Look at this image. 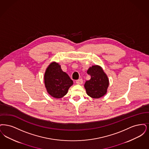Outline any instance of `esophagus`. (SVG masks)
I'll return each instance as SVG.
<instances>
[{"instance_id":"esophagus-1","label":"esophagus","mask_w":149,"mask_h":149,"mask_svg":"<svg viewBox=\"0 0 149 149\" xmlns=\"http://www.w3.org/2000/svg\"><path fill=\"white\" fill-rule=\"evenodd\" d=\"M76 84H82V83H83V80H82V79H77V81H76Z\"/></svg>"}]
</instances>
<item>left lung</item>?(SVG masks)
I'll list each match as a JSON object with an SVG mask.
<instances>
[{
  "label": "left lung",
  "mask_w": 149,
  "mask_h": 149,
  "mask_svg": "<svg viewBox=\"0 0 149 149\" xmlns=\"http://www.w3.org/2000/svg\"><path fill=\"white\" fill-rule=\"evenodd\" d=\"M91 78L84 84L87 94L93 98H98L106 93L109 85V79L102 68L97 65H92L87 70Z\"/></svg>",
  "instance_id": "1"
}]
</instances>
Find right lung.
<instances>
[{"instance_id":"1","label":"right lung","mask_w":149,"mask_h":149,"mask_svg":"<svg viewBox=\"0 0 149 149\" xmlns=\"http://www.w3.org/2000/svg\"><path fill=\"white\" fill-rule=\"evenodd\" d=\"M44 79L48 93L56 98L65 96L73 84L69 76L62 70L61 65L55 62L51 63L46 69Z\"/></svg>"}]
</instances>
